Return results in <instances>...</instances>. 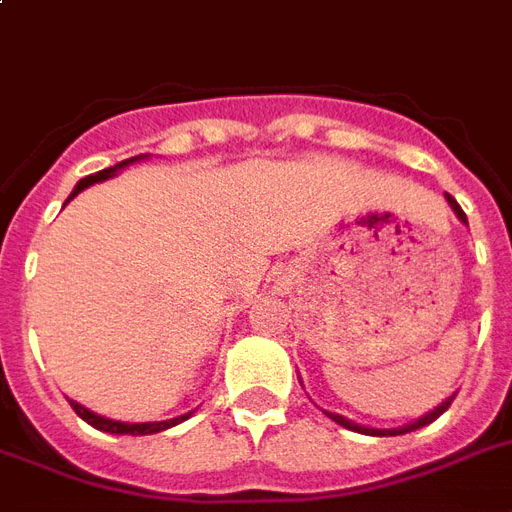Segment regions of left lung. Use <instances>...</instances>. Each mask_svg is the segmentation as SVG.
Listing matches in <instances>:
<instances>
[{
  "mask_svg": "<svg viewBox=\"0 0 512 512\" xmlns=\"http://www.w3.org/2000/svg\"><path fill=\"white\" fill-rule=\"evenodd\" d=\"M446 201H449V204H452L454 215L460 217L462 223L468 225V217H465V212H462V207H460V204H457V201H454V196H446ZM452 401H454V396H449V398H446V401H441V404H438L436 409H433V412H428V414H425V417H420V420L409 422V425H404V428H393V430L364 428V425H356V422L345 420V417H340V414H332V412H324V414H327L329 420H335L337 425H342V428H348V430H356V433H364V436H404V433H412V430H417V428H425V425H430V422H433V420H438V417H441V414H444L446 409H449V404H452Z\"/></svg>",
  "mask_w": 512,
  "mask_h": 512,
  "instance_id": "obj_1",
  "label": "left lung"
}]
</instances>
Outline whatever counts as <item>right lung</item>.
<instances>
[{
  "label": "right lung",
  "instance_id": "right-lung-1",
  "mask_svg": "<svg viewBox=\"0 0 512 512\" xmlns=\"http://www.w3.org/2000/svg\"><path fill=\"white\" fill-rule=\"evenodd\" d=\"M143 156H132V159H127V162L116 164V167H108V170H100L95 172V175H87L82 177L79 183H76V188L71 191V196H68V201L74 199L76 193L84 191V188H90L92 183H100V180H108V177H114L116 170H122V167H127V164L132 162H140ZM71 409H74L79 417H82L84 422H90L92 428L103 430V433H116V436H151V433H162V430L172 428V425H177V422H183L191 417V412L183 414V417H175V420H164V422H116V420H106V417H100V414L90 412V409H84L82 404H76V401H71Z\"/></svg>",
  "mask_w": 512,
  "mask_h": 512
}]
</instances>
